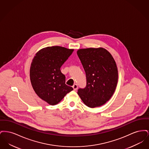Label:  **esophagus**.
Masks as SVG:
<instances>
[{"label":"esophagus","mask_w":149,"mask_h":149,"mask_svg":"<svg viewBox=\"0 0 149 149\" xmlns=\"http://www.w3.org/2000/svg\"><path fill=\"white\" fill-rule=\"evenodd\" d=\"M72 88H73L74 91H76L78 89V85L77 84H74L72 86Z\"/></svg>","instance_id":"34e87169"}]
</instances>
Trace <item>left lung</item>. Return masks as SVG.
Masks as SVG:
<instances>
[{"label":"left lung","mask_w":149,"mask_h":149,"mask_svg":"<svg viewBox=\"0 0 149 149\" xmlns=\"http://www.w3.org/2000/svg\"><path fill=\"white\" fill-rule=\"evenodd\" d=\"M77 54L85 70L86 85L78 94L86 106H102L113 95L118 82V69L112 55L105 49H79Z\"/></svg>","instance_id":"8db88e82"}]
</instances>
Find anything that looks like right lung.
I'll list each match as a JSON object with an SVG mask.
<instances>
[{
	"label": "right lung",
	"instance_id": "1",
	"mask_svg": "<svg viewBox=\"0 0 149 149\" xmlns=\"http://www.w3.org/2000/svg\"><path fill=\"white\" fill-rule=\"evenodd\" d=\"M74 49L55 46L43 48L33 57L30 80L37 95L50 105L58 103L73 88L65 84L60 68Z\"/></svg>",
	"mask_w": 149,
	"mask_h": 149
}]
</instances>
